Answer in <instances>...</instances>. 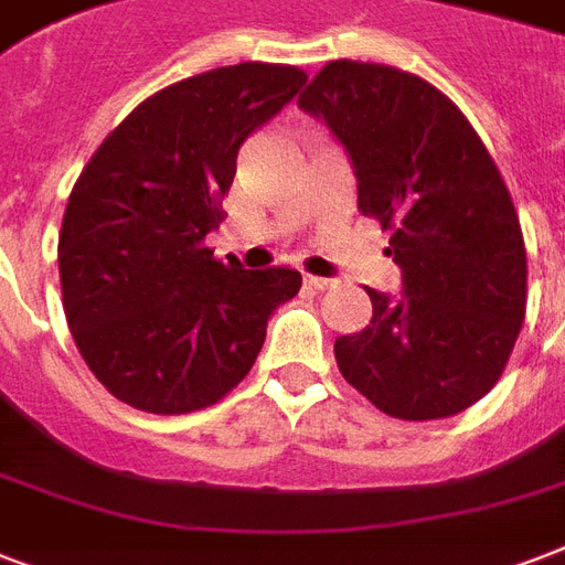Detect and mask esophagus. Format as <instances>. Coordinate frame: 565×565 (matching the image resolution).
<instances>
[{
	"instance_id": "34e87169",
	"label": "esophagus",
	"mask_w": 565,
	"mask_h": 565,
	"mask_svg": "<svg viewBox=\"0 0 565 565\" xmlns=\"http://www.w3.org/2000/svg\"><path fill=\"white\" fill-rule=\"evenodd\" d=\"M305 287H308V290H328V287H334V278H322V275H305Z\"/></svg>"
}]
</instances>
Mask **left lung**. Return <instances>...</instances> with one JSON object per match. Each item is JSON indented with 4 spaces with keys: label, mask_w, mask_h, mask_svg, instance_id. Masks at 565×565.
<instances>
[{
    "label": "left lung",
    "mask_w": 565,
    "mask_h": 565,
    "mask_svg": "<svg viewBox=\"0 0 565 565\" xmlns=\"http://www.w3.org/2000/svg\"><path fill=\"white\" fill-rule=\"evenodd\" d=\"M299 108L340 140L358 211L402 269V296L370 290L372 322L337 340V366L395 419L466 411L525 322V239L499 167L455 102L393 66L331 61Z\"/></svg>",
    "instance_id": "8db88e82"
}]
</instances>
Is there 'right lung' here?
Wrapping results in <instances>:
<instances>
[{
	"mask_svg": "<svg viewBox=\"0 0 565 565\" xmlns=\"http://www.w3.org/2000/svg\"><path fill=\"white\" fill-rule=\"evenodd\" d=\"M299 66L237 64L140 102L75 181L57 269L90 372L146 413L216 404L248 375L266 322L301 275L213 260L237 152L299 93Z\"/></svg>",
	"mask_w": 565,
	"mask_h": 565,
	"instance_id": "add662e5",
	"label": "right lung"
}]
</instances>
